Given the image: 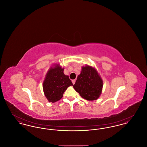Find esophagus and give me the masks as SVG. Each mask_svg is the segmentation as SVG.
<instances>
[{
    "label": "esophagus",
    "mask_w": 147,
    "mask_h": 147,
    "mask_svg": "<svg viewBox=\"0 0 147 147\" xmlns=\"http://www.w3.org/2000/svg\"><path fill=\"white\" fill-rule=\"evenodd\" d=\"M71 82H72V83H73V84H75V83H76V79H74V80H71Z\"/></svg>",
    "instance_id": "obj_1"
}]
</instances>
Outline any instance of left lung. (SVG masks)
<instances>
[{
	"instance_id": "left-lung-1",
	"label": "left lung",
	"mask_w": 147,
	"mask_h": 147,
	"mask_svg": "<svg viewBox=\"0 0 147 147\" xmlns=\"http://www.w3.org/2000/svg\"><path fill=\"white\" fill-rule=\"evenodd\" d=\"M103 82L94 68L86 65L82 68L77 77L74 89L84 99L89 101L97 100L102 92Z\"/></svg>"
}]
</instances>
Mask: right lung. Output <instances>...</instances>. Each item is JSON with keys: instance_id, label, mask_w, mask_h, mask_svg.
I'll return each instance as SVG.
<instances>
[{"instance_id": "add662e5", "label": "right lung", "mask_w": 147, "mask_h": 147, "mask_svg": "<svg viewBox=\"0 0 147 147\" xmlns=\"http://www.w3.org/2000/svg\"><path fill=\"white\" fill-rule=\"evenodd\" d=\"M64 68L57 64L49 68L43 83V89L48 101L55 102L63 97L67 89L73 83L64 73Z\"/></svg>"}]
</instances>
